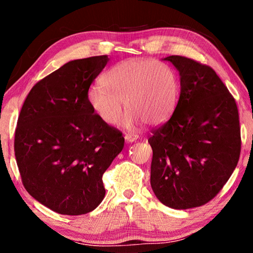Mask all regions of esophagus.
I'll return each instance as SVG.
<instances>
[{
  "mask_svg": "<svg viewBox=\"0 0 253 253\" xmlns=\"http://www.w3.org/2000/svg\"><path fill=\"white\" fill-rule=\"evenodd\" d=\"M138 137L139 136L137 134H134V132H127V134L125 135V139L127 140V142H135Z\"/></svg>",
  "mask_w": 253,
  "mask_h": 253,
  "instance_id": "obj_1",
  "label": "esophagus"
}]
</instances>
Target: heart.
Wrapping results in <instances>:
<instances>
[{"mask_svg": "<svg viewBox=\"0 0 253 253\" xmlns=\"http://www.w3.org/2000/svg\"><path fill=\"white\" fill-rule=\"evenodd\" d=\"M176 72L155 60L130 59L109 68L101 84L89 89L87 100L93 114L107 125H116L123 106L126 115L122 126L134 128L142 122L158 125L174 111L178 99Z\"/></svg>", "mask_w": 253, "mask_h": 253, "instance_id": "obj_1", "label": "heart"}]
</instances>
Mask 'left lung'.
I'll return each instance as SVG.
<instances>
[{
    "mask_svg": "<svg viewBox=\"0 0 253 253\" xmlns=\"http://www.w3.org/2000/svg\"><path fill=\"white\" fill-rule=\"evenodd\" d=\"M181 92L168 122L152 129L151 185L166 207L207 204L228 182L241 152L239 111L233 96L211 67L169 55Z\"/></svg>",
    "mask_w": 253,
    "mask_h": 253,
    "instance_id": "1",
    "label": "left lung"
}]
</instances>
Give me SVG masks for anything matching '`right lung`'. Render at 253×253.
<instances>
[{
  "instance_id": "add662e5",
  "label": "right lung",
  "mask_w": 253,
  "mask_h": 253,
  "mask_svg": "<svg viewBox=\"0 0 253 253\" xmlns=\"http://www.w3.org/2000/svg\"><path fill=\"white\" fill-rule=\"evenodd\" d=\"M108 60L97 55L66 63L33 85L20 111L14 153L23 186L59 214L81 215L101 203L102 175L125 143L87 100Z\"/></svg>"
}]
</instances>
